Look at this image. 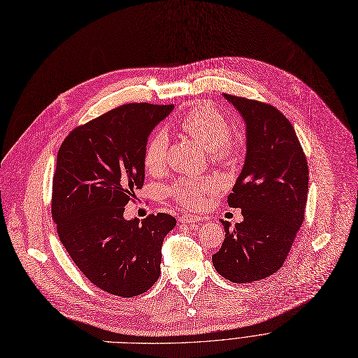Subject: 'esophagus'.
I'll return each instance as SVG.
<instances>
[{"mask_svg":"<svg viewBox=\"0 0 358 358\" xmlns=\"http://www.w3.org/2000/svg\"><path fill=\"white\" fill-rule=\"evenodd\" d=\"M180 221L184 224H189V222H200L201 218L199 215H192V214H182L180 217Z\"/></svg>","mask_w":358,"mask_h":358,"instance_id":"obj_1","label":"esophagus"}]
</instances>
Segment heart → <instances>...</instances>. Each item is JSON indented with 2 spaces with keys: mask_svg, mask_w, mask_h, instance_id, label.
<instances>
[{
  "mask_svg": "<svg viewBox=\"0 0 358 358\" xmlns=\"http://www.w3.org/2000/svg\"><path fill=\"white\" fill-rule=\"evenodd\" d=\"M182 131L196 140L206 151H211L218 159L229 161L233 158V147L229 141L231 127L225 117L211 104H199L192 107L180 121ZM169 137L166 133L154 134L144 150V166L148 173H158L166 164ZM218 184L214 178L180 180L173 185V197L185 207L200 204L203 194L214 192Z\"/></svg>",
  "mask_w": 358,
  "mask_h": 358,
  "instance_id": "b5f03b06",
  "label": "heart"
}]
</instances>
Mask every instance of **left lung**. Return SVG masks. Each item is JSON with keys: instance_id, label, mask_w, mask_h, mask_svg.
<instances>
[{"instance_id": "1", "label": "left lung", "mask_w": 358, "mask_h": 358, "mask_svg": "<svg viewBox=\"0 0 358 358\" xmlns=\"http://www.w3.org/2000/svg\"><path fill=\"white\" fill-rule=\"evenodd\" d=\"M245 125V159L229 196L244 220L221 221L225 238L213 264L231 282L263 280L281 268L304 221L308 167L291 122L270 104L230 94Z\"/></svg>"}]
</instances>
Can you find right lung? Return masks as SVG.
<instances>
[{"label":"right lung","mask_w":358,"mask_h":358,"mask_svg":"<svg viewBox=\"0 0 358 358\" xmlns=\"http://www.w3.org/2000/svg\"><path fill=\"white\" fill-rule=\"evenodd\" d=\"M174 106L127 104L76 128L57 154L52 217L81 273L118 297L143 294L159 277L161 247L177 221L158 213L138 222L124 207L145 178L144 150Z\"/></svg>","instance_id":"1"}]
</instances>
